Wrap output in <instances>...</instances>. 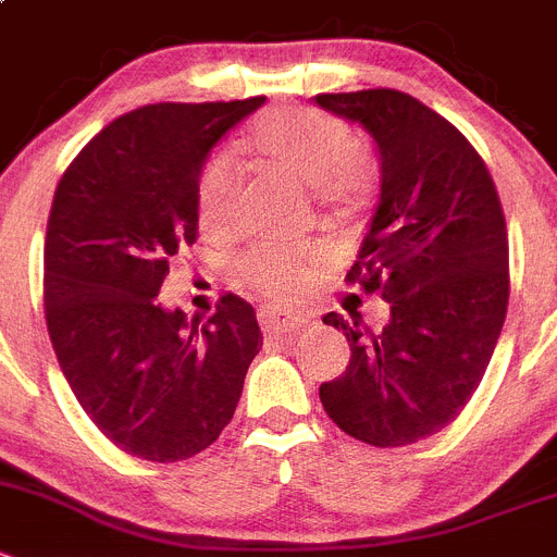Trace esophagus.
I'll return each mask as SVG.
<instances>
[{"mask_svg": "<svg viewBox=\"0 0 557 557\" xmlns=\"http://www.w3.org/2000/svg\"><path fill=\"white\" fill-rule=\"evenodd\" d=\"M304 323L306 318L300 312H287V309H278V306H262V309H259V325H262L264 334L298 331Z\"/></svg>", "mask_w": 557, "mask_h": 557, "instance_id": "obj_1", "label": "esophagus"}]
</instances>
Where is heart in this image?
I'll use <instances>...</instances> for the list:
<instances>
[{"label": "heart", "mask_w": 557, "mask_h": 557, "mask_svg": "<svg viewBox=\"0 0 557 557\" xmlns=\"http://www.w3.org/2000/svg\"><path fill=\"white\" fill-rule=\"evenodd\" d=\"M251 149L273 171L295 178L336 209H356L375 187V162L356 149V137L345 121L312 107H289L264 115L251 132ZM243 173L232 151H215L198 176V223L207 234H223L237 215ZM318 251L268 248L243 262L245 278L275 298L304 293L314 278Z\"/></svg>", "instance_id": "b5f03b06"}]
</instances>
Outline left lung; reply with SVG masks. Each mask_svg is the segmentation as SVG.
<instances>
[{
	"label": "left lung",
	"mask_w": 557,
	"mask_h": 557,
	"mask_svg": "<svg viewBox=\"0 0 557 557\" xmlns=\"http://www.w3.org/2000/svg\"><path fill=\"white\" fill-rule=\"evenodd\" d=\"M314 104L375 140L381 193L348 282L389 304L379 334L361 314H325L350 364L320 400L359 442L414 445L461 414L492 361L508 309L503 207L481 154L414 96L375 88Z\"/></svg>",
	"instance_id": "8db88e82"
}]
</instances>
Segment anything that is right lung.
<instances>
[{"mask_svg":"<svg viewBox=\"0 0 557 557\" xmlns=\"http://www.w3.org/2000/svg\"><path fill=\"white\" fill-rule=\"evenodd\" d=\"M264 96L146 104L99 132L54 190L44 245L46 329L85 414L124 453L185 461L232 422L262 348L257 312L223 295L201 323L157 300L198 237L209 151Z\"/></svg>","mask_w":557,"mask_h":557,"instance_id":"1","label":"right lung"}]
</instances>
